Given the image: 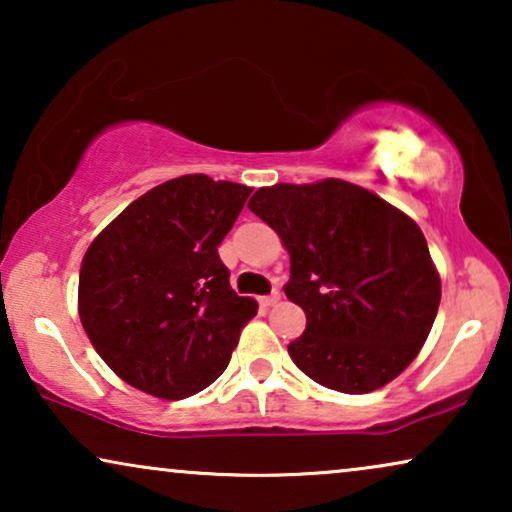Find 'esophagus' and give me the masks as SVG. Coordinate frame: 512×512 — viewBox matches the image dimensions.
Instances as JSON below:
<instances>
[{
	"mask_svg": "<svg viewBox=\"0 0 512 512\" xmlns=\"http://www.w3.org/2000/svg\"><path fill=\"white\" fill-rule=\"evenodd\" d=\"M279 298H282V296H279V291H272L270 296L258 298V303H261L263 307H272V305H277V303H279Z\"/></svg>",
	"mask_w": 512,
	"mask_h": 512,
	"instance_id": "esophagus-1",
	"label": "esophagus"
}]
</instances>
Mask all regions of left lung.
Segmentation results:
<instances>
[{
	"label": "left lung",
	"instance_id": "obj_1",
	"mask_svg": "<svg viewBox=\"0 0 512 512\" xmlns=\"http://www.w3.org/2000/svg\"><path fill=\"white\" fill-rule=\"evenodd\" d=\"M249 209L291 256L284 293L307 317L289 345L293 363L342 394H368L401 375L440 305V277L417 223L340 179L258 188Z\"/></svg>",
	"mask_w": 512,
	"mask_h": 512
}]
</instances>
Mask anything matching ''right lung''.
Here are the masks:
<instances>
[{
  "instance_id": "1",
  "label": "right lung",
  "mask_w": 512,
  "mask_h": 512,
  "mask_svg": "<svg viewBox=\"0 0 512 512\" xmlns=\"http://www.w3.org/2000/svg\"><path fill=\"white\" fill-rule=\"evenodd\" d=\"M251 188L186 174L123 209L90 244L79 275V317L114 373L158 398L209 387L254 317L230 289L219 244Z\"/></svg>"
}]
</instances>
